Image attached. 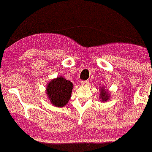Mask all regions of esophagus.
<instances>
[{"label": "esophagus", "mask_w": 152, "mask_h": 152, "mask_svg": "<svg viewBox=\"0 0 152 152\" xmlns=\"http://www.w3.org/2000/svg\"><path fill=\"white\" fill-rule=\"evenodd\" d=\"M82 85H88L89 84V81L88 80H84V81H81Z\"/></svg>", "instance_id": "1"}]
</instances>
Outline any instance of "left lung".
Segmentation results:
<instances>
[{
  "mask_svg": "<svg viewBox=\"0 0 152 152\" xmlns=\"http://www.w3.org/2000/svg\"><path fill=\"white\" fill-rule=\"evenodd\" d=\"M100 98L102 99V102H106L110 98L109 92L107 91H105L104 88H100Z\"/></svg>",
  "mask_w": 152,
  "mask_h": 152,
  "instance_id": "obj_1",
  "label": "left lung"
}]
</instances>
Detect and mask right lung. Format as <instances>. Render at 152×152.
<instances>
[{
    "label": "right lung",
    "instance_id": "1",
    "mask_svg": "<svg viewBox=\"0 0 152 152\" xmlns=\"http://www.w3.org/2000/svg\"><path fill=\"white\" fill-rule=\"evenodd\" d=\"M74 85L70 81L60 76L48 83L47 92L50 103L57 107H63L71 97Z\"/></svg>",
    "mask_w": 152,
    "mask_h": 152
}]
</instances>
